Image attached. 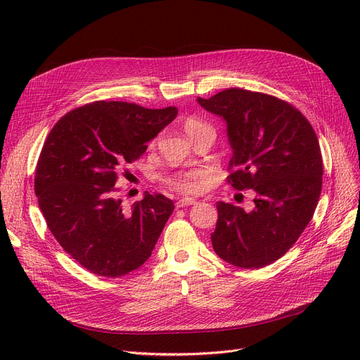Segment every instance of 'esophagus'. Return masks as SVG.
Here are the masks:
<instances>
[{
  "instance_id": "esophagus-1",
  "label": "esophagus",
  "mask_w": 360,
  "mask_h": 360,
  "mask_svg": "<svg viewBox=\"0 0 360 360\" xmlns=\"http://www.w3.org/2000/svg\"><path fill=\"white\" fill-rule=\"evenodd\" d=\"M194 204H197V201L194 198H181L176 201V209H182V207L194 205Z\"/></svg>"
}]
</instances>
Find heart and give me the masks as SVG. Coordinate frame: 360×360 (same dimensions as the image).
Instances as JSON below:
<instances>
[{"label":"heart","instance_id":"obj_1","mask_svg":"<svg viewBox=\"0 0 360 360\" xmlns=\"http://www.w3.org/2000/svg\"><path fill=\"white\" fill-rule=\"evenodd\" d=\"M205 122L197 120V118H186L184 122V129L190 137L197 134L198 131L207 128ZM209 169L205 167H195L185 170V172L172 174L163 176V184L169 188H172L175 191H179L182 194H198L201 193L209 182Z\"/></svg>","mask_w":360,"mask_h":360}]
</instances>
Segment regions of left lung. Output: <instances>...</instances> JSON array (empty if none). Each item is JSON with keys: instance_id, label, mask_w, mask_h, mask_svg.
Masks as SVG:
<instances>
[{"instance_id": "obj_1", "label": "left lung", "mask_w": 360, "mask_h": 360, "mask_svg": "<svg viewBox=\"0 0 360 360\" xmlns=\"http://www.w3.org/2000/svg\"><path fill=\"white\" fill-rule=\"evenodd\" d=\"M197 101L228 125V182L257 194L251 212L217 202L213 250L232 266L266 267L293 247L316 209L323 156L315 131L304 113L271 94L231 87Z\"/></svg>"}]
</instances>
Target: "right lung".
I'll use <instances>...</instances> for the list:
<instances>
[{
  "label": "right lung",
  "instance_id": "right-lung-1",
  "mask_svg": "<svg viewBox=\"0 0 360 360\" xmlns=\"http://www.w3.org/2000/svg\"><path fill=\"white\" fill-rule=\"evenodd\" d=\"M176 115L175 106L98 101L65 113L48 134L36 165L37 202L55 239L90 273L121 277L151 255L172 200L146 193L125 209L115 185Z\"/></svg>",
  "mask_w": 360,
  "mask_h": 360
}]
</instances>
